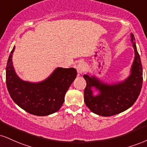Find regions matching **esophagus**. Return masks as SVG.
<instances>
[{"instance_id":"1","label":"esophagus","mask_w":147,"mask_h":147,"mask_svg":"<svg viewBox=\"0 0 147 147\" xmlns=\"http://www.w3.org/2000/svg\"><path fill=\"white\" fill-rule=\"evenodd\" d=\"M75 68L77 69V73H78V75H80L83 72H84L85 69V64L84 62L82 61H79L78 63L75 64Z\"/></svg>"}]
</instances>
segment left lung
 <instances>
[{"mask_svg": "<svg viewBox=\"0 0 147 147\" xmlns=\"http://www.w3.org/2000/svg\"><path fill=\"white\" fill-rule=\"evenodd\" d=\"M131 42L134 49V59L129 75L124 80L107 83L89 73L84 75L87 84L84 102L94 114L114 116L127 110L137 100L142 86V66L133 33H131ZM95 91L97 92L96 95Z\"/></svg>", "mask_w": 147, "mask_h": 147, "instance_id": "left-lung-1", "label": "left lung"}]
</instances>
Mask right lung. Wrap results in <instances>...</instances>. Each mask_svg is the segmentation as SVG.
I'll return each instance as SVG.
<instances>
[{"mask_svg":"<svg viewBox=\"0 0 147 147\" xmlns=\"http://www.w3.org/2000/svg\"><path fill=\"white\" fill-rule=\"evenodd\" d=\"M9 55L6 68V84L14 102L26 112L39 116L53 114L61 108L64 96L76 77L75 68H57L45 80L24 81L18 76Z\"/></svg>","mask_w":147,"mask_h":147,"instance_id":"1","label":"right lung"}]
</instances>
